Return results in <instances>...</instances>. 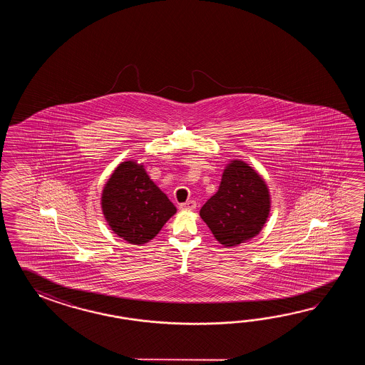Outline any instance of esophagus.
Instances as JSON below:
<instances>
[{
	"label": "esophagus",
	"instance_id": "34e87169",
	"mask_svg": "<svg viewBox=\"0 0 365 365\" xmlns=\"http://www.w3.org/2000/svg\"><path fill=\"white\" fill-rule=\"evenodd\" d=\"M180 210H185V211H192L197 207L195 201H186L185 203H180Z\"/></svg>",
	"mask_w": 365,
	"mask_h": 365
}]
</instances>
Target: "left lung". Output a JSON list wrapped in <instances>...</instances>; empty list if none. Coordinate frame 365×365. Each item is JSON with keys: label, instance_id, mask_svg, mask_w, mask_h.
<instances>
[{"label": "left lung", "instance_id": "obj_1", "mask_svg": "<svg viewBox=\"0 0 365 365\" xmlns=\"http://www.w3.org/2000/svg\"><path fill=\"white\" fill-rule=\"evenodd\" d=\"M272 198L262 176L240 159L230 160L222 181L200 215L225 248L237 247L262 231Z\"/></svg>", "mask_w": 365, "mask_h": 365}]
</instances>
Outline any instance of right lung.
Masks as SVG:
<instances>
[{"mask_svg": "<svg viewBox=\"0 0 365 365\" xmlns=\"http://www.w3.org/2000/svg\"><path fill=\"white\" fill-rule=\"evenodd\" d=\"M101 205L109 228L133 245L153 240L178 211L143 163L133 159L117 165L103 187Z\"/></svg>", "mask_w": 365, "mask_h": 365, "instance_id": "1", "label": "right lung"}]
</instances>
